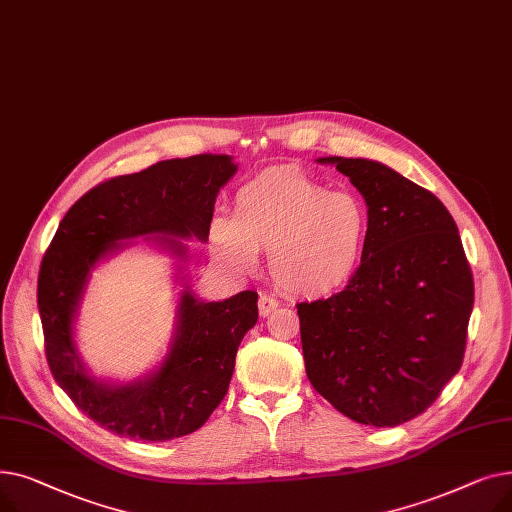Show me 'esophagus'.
Listing matches in <instances>:
<instances>
[{
  "label": "esophagus",
  "mask_w": 512,
  "mask_h": 512,
  "mask_svg": "<svg viewBox=\"0 0 512 512\" xmlns=\"http://www.w3.org/2000/svg\"><path fill=\"white\" fill-rule=\"evenodd\" d=\"M257 305H259V315L261 317H267L272 311L278 309V301L272 297V294H261Z\"/></svg>",
  "instance_id": "esophagus-1"
}]
</instances>
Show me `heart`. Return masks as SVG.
<instances>
[{"instance_id":"1","label":"heart","mask_w":512,"mask_h":512,"mask_svg":"<svg viewBox=\"0 0 512 512\" xmlns=\"http://www.w3.org/2000/svg\"><path fill=\"white\" fill-rule=\"evenodd\" d=\"M367 205L313 178L276 170L238 191L232 218L211 226L213 253L236 272H253L272 253L276 282L299 297H326L355 278L369 245Z\"/></svg>"}]
</instances>
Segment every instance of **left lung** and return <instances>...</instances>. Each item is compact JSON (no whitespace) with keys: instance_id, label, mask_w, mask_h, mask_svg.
Masks as SVG:
<instances>
[{"instance_id":"obj_1","label":"left lung","mask_w":512,"mask_h":512,"mask_svg":"<svg viewBox=\"0 0 512 512\" xmlns=\"http://www.w3.org/2000/svg\"><path fill=\"white\" fill-rule=\"evenodd\" d=\"M319 161L351 178L371 232L344 290L297 305L307 378L348 419L394 427L434 405L461 369L473 274L434 193L371 159Z\"/></svg>"}]
</instances>
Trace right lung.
I'll use <instances>...</instances> for the list:
<instances>
[{
	"instance_id": "add662e5",
	"label": "right lung",
	"mask_w": 512,
	"mask_h": 512,
	"mask_svg": "<svg viewBox=\"0 0 512 512\" xmlns=\"http://www.w3.org/2000/svg\"><path fill=\"white\" fill-rule=\"evenodd\" d=\"M236 174L230 155H193L97 184L64 215L43 255L37 305L53 380L74 405L118 436L166 442L193 434L224 400L240 340L257 324V292L203 303L188 290L164 363L130 384L99 382L80 363L72 324L95 263L134 236L186 259L178 238L207 240L220 188Z\"/></svg>"
}]
</instances>
